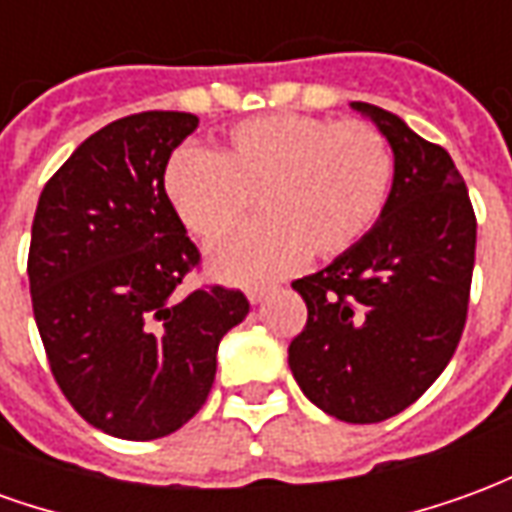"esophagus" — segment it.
I'll return each instance as SVG.
<instances>
[{
	"mask_svg": "<svg viewBox=\"0 0 512 512\" xmlns=\"http://www.w3.org/2000/svg\"><path fill=\"white\" fill-rule=\"evenodd\" d=\"M268 293H271V288H260V285H255V288L246 290V299L252 301V304H260V301L266 299Z\"/></svg>",
	"mask_w": 512,
	"mask_h": 512,
	"instance_id": "obj_1",
	"label": "esophagus"
}]
</instances>
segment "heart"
Instances as JSON below:
<instances>
[{
    "instance_id": "heart-1",
    "label": "heart",
    "mask_w": 512,
    "mask_h": 512,
    "mask_svg": "<svg viewBox=\"0 0 512 512\" xmlns=\"http://www.w3.org/2000/svg\"><path fill=\"white\" fill-rule=\"evenodd\" d=\"M395 186V153L378 128L326 117H249L216 153L183 147L167 161L164 191L202 241L263 219L211 249V268L233 282L271 279L310 252L332 260L362 244L381 222Z\"/></svg>"
}]
</instances>
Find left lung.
I'll return each instance as SVG.
<instances>
[{"mask_svg": "<svg viewBox=\"0 0 512 512\" xmlns=\"http://www.w3.org/2000/svg\"><path fill=\"white\" fill-rule=\"evenodd\" d=\"M351 106L392 145L395 186L362 244L293 282L307 326L288 365L315 406L370 425L425 395L461 343L477 219L444 147L381 106Z\"/></svg>", "mask_w": 512, "mask_h": 512, "instance_id": "8db88e82", "label": "left lung"}]
</instances>
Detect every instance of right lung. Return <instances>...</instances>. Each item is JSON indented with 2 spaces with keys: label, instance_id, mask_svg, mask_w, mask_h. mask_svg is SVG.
Returning <instances> with one entry per match:
<instances>
[{
  "label": "right lung",
  "instance_id": "obj_1",
  "mask_svg": "<svg viewBox=\"0 0 512 512\" xmlns=\"http://www.w3.org/2000/svg\"><path fill=\"white\" fill-rule=\"evenodd\" d=\"M189 112L109 123L43 186L29 293L54 381L93 428L150 441L183 428L216 376L222 337L244 321L241 290L178 285L200 263L164 191Z\"/></svg>",
  "mask_w": 512,
  "mask_h": 512
}]
</instances>
